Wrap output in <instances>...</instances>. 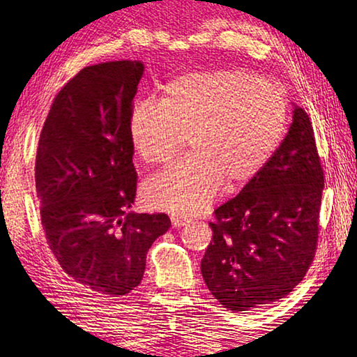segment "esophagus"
<instances>
[{
	"mask_svg": "<svg viewBox=\"0 0 357 357\" xmlns=\"http://www.w3.org/2000/svg\"><path fill=\"white\" fill-rule=\"evenodd\" d=\"M188 222H190V219H187V218L178 216V215H173V216H172V224H173L174 227H184V225H187Z\"/></svg>",
	"mask_w": 357,
	"mask_h": 357,
	"instance_id": "obj_1",
	"label": "esophagus"
}]
</instances>
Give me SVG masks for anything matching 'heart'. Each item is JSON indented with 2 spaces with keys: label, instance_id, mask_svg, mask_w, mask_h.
Masks as SVG:
<instances>
[{
  "label": "heart",
  "instance_id": "obj_1",
  "mask_svg": "<svg viewBox=\"0 0 357 357\" xmlns=\"http://www.w3.org/2000/svg\"><path fill=\"white\" fill-rule=\"evenodd\" d=\"M284 90L244 70H211L173 79L162 102L138 100L128 115L136 153L149 165L170 164L190 139V158L150 178L144 201L173 215H196L222 184L252 179L282 141Z\"/></svg>",
  "mask_w": 357,
  "mask_h": 357
}]
</instances>
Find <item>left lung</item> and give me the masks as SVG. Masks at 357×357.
<instances>
[{"label": "left lung", "mask_w": 357, "mask_h": 357, "mask_svg": "<svg viewBox=\"0 0 357 357\" xmlns=\"http://www.w3.org/2000/svg\"><path fill=\"white\" fill-rule=\"evenodd\" d=\"M324 170L312 121L296 105L288 133L241 193L215 210L201 261L211 294L231 312L285 298L312 265Z\"/></svg>", "instance_id": "1"}]
</instances>
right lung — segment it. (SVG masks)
Instances as JSON below:
<instances>
[{
	"mask_svg": "<svg viewBox=\"0 0 357 357\" xmlns=\"http://www.w3.org/2000/svg\"><path fill=\"white\" fill-rule=\"evenodd\" d=\"M141 61L84 67L55 96L38 141L35 184L41 225L66 275L96 296L138 287L165 213L128 211L136 196L128 132Z\"/></svg>",
	"mask_w": 357,
	"mask_h": 357,
	"instance_id": "1",
	"label": "right lung"
}]
</instances>
